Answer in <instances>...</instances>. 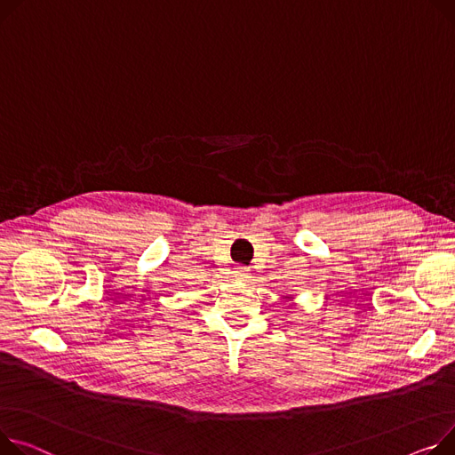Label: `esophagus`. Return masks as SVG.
<instances>
[{"mask_svg":"<svg viewBox=\"0 0 455 455\" xmlns=\"http://www.w3.org/2000/svg\"><path fill=\"white\" fill-rule=\"evenodd\" d=\"M235 278L239 282H247L251 278V268L249 267H237L235 268Z\"/></svg>","mask_w":455,"mask_h":455,"instance_id":"34e87169","label":"esophagus"}]
</instances>
